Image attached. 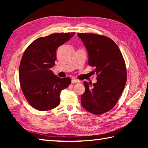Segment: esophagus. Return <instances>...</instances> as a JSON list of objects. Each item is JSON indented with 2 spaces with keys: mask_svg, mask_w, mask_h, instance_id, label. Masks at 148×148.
<instances>
[{
  "mask_svg": "<svg viewBox=\"0 0 148 148\" xmlns=\"http://www.w3.org/2000/svg\"><path fill=\"white\" fill-rule=\"evenodd\" d=\"M72 83H80V81H79V80H77V79H72Z\"/></svg>",
  "mask_w": 148,
  "mask_h": 148,
  "instance_id": "1",
  "label": "esophagus"
}]
</instances>
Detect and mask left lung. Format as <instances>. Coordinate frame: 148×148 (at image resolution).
Segmentation results:
<instances>
[{
	"label": "left lung",
	"instance_id": "obj_1",
	"mask_svg": "<svg viewBox=\"0 0 148 148\" xmlns=\"http://www.w3.org/2000/svg\"><path fill=\"white\" fill-rule=\"evenodd\" d=\"M86 48L88 65L95 67L97 83L84 82L85 92L81 105L93 114H102L113 108L127 83L124 58L116 44L109 37L95 34L78 33Z\"/></svg>",
	"mask_w": 148,
	"mask_h": 148
}]
</instances>
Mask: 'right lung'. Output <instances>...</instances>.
I'll return each mask as SVG.
<instances>
[{
  "mask_svg": "<svg viewBox=\"0 0 148 148\" xmlns=\"http://www.w3.org/2000/svg\"><path fill=\"white\" fill-rule=\"evenodd\" d=\"M75 34L55 33L39 37L25 51L19 67V79L25 99L33 108L46 111L57 107L61 91L69 86V77L60 78L51 71L59 46Z\"/></svg>",
  "mask_w": 148,
  "mask_h": 148,
  "instance_id": "1",
  "label": "right lung"
}]
</instances>
